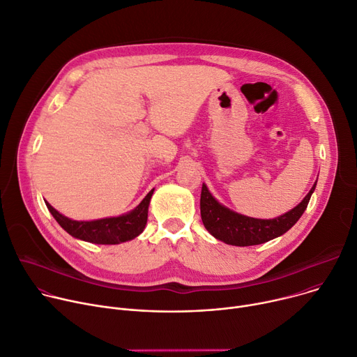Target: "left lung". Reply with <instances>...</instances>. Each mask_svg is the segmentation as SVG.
<instances>
[{
	"label": "left lung",
	"mask_w": 357,
	"mask_h": 357,
	"mask_svg": "<svg viewBox=\"0 0 357 357\" xmlns=\"http://www.w3.org/2000/svg\"><path fill=\"white\" fill-rule=\"evenodd\" d=\"M316 185L317 181L303 201L289 212L273 220H259L243 215L220 204L212 197L206 185L202 183L201 218L206 231L225 244L236 247L263 244L286 234L300 220L314 192Z\"/></svg>",
	"instance_id": "left-lung-1"
}]
</instances>
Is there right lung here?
Listing matches in <instances>:
<instances>
[{"label": "right lung", "mask_w": 357, "mask_h": 357, "mask_svg": "<svg viewBox=\"0 0 357 357\" xmlns=\"http://www.w3.org/2000/svg\"><path fill=\"white\" fill-rule=\"evenodd\" d=\"M155 189L149 191V194L140 201V204L119 217H109L93 221H75L64 217L57 209H54L49 202L45 201L47 208L52 212L54 220L60 224V227L68 232L71 236L77 240L87 241L91 244H103V245H114L130 241L139 234L144 232L148 221V208L151 204V198Z\"/></svg>", "instance_id": "right-lung-1"}]
</instances>
